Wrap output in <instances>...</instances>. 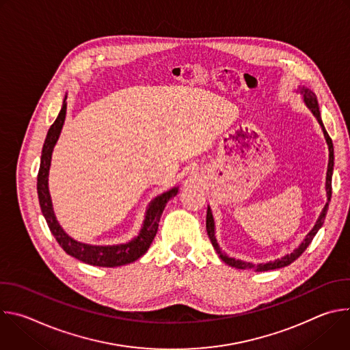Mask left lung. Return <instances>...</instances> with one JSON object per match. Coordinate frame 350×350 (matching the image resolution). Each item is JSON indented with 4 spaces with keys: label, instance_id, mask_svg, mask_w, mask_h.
<instances>
[{
    "label": "left lung",
    "instance_id": "8db88e82",
    "mask_svg": "<svg viewBox=\"0 0 350 350\" xmlns=\"http://www.w3.org/2000/svg\"><path fill=\"white\" fill-rule=\"evenodd\" d=\"M297 94H301L302 96V101L304 104L310 109V112L313 113V116L317 119L321 130H323V134H324V138H325V142L328 145V151H329V159H328V167H327V177H325V192H327V204L323 208L316 224L313 226V228L308 232V235L305 237V239L302 241V243L299 245L296 249H293V252L280 258V259H275V260H270L267 263H258V265H254L251 262H243L241 259H235V258H230L227 256L223 251L220 245L217 243V239H216V234H215V219H213V213H212V209L211 206H208V212H206V231H208V235L211 238V242L215 247V251L217 252L219 258L228 266L231 267H235V269H242V270H254V271H269V270H275V269H281V267H285L288 265H291L292 262H295L299 256H301L305 249L310 245V242L313 241L314 235L317 234V231L321 228V226L324 224V220H325V216H327V211H328V205H329V201H331V193H332V173H334V144H332V139L329 138L325 127H324V123L321 120V113H320V107H319V101H317V96L316 94L305 87V85H299L297 90H296Z\"/></svg>",
    "mask_w": 350,
    "mask_h": 350
}]
</instances>
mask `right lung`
I'll use <instances>...</instances> for the list:
<instances>
[{
    "mask_svg": "<svg viewBox=\"0 0 350 350\" xmlns=\"http://www.w3.org/2000/svg\"><path fill=\"white\" fill-rule=\"evenodd\" d=\"M66 98L68 95H65L64 98L62 108L59 111L58 118L55 119L54 124L49 127L46 133L42 151H41V161H40V169L37 176V193H38V202H40L42 216L49 230H51L53 235L58 241L59 246L68 255L76 258L77 260L91 266H99V267H118V266L133 263L137 259H139L148 251L149 246H151L157 235L159 220L165 211V206L170 201V198L178 193V187H173L169 191L162 192L161 195L155 196L152 201L149 202L145 212V219L142 221L138 235L130 239L129 242L118 243V245H91V243L76 241L69 234H66L55 217L51 195H49V189H48V176H49V167H51L53 151L61 135L65 118H66V105H68Z\"/></svg>",
    "mask_w": 350,
    "mask_h": 350,
    "instance_id": "obj_1",
    "label": "right lung"
}]
</instances>
